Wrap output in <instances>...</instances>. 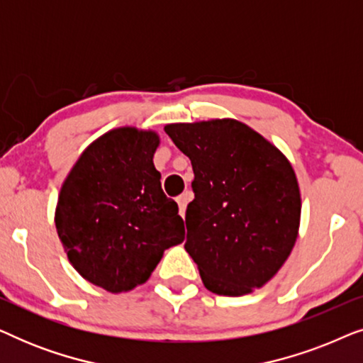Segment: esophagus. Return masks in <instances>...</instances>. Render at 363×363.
I'll use <instances>...</instances> for the list:
<instances>
[{
    "instance_id": "obj_1",
    "label": "esophagus",
    "mask_w": 363,
    "mask_h": 363,
    "mask_svg": "<svg viewBox=\"0 0 363 363\" xmlns=\"http://www.w3.org/2000/svg\"><path fill=\"white\" fill-rule=\"evenodd\" d=\"M191 200V193L190 191H185L183 195H180L177 198V203H178V208H180V216L185 218V211H186V205L188 201Z\"/></svg>"
}]
</instances>
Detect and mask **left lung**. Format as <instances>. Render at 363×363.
I'll use <instances>...</instances> for the list:
<instances>
[{
  "label": "left lung",
  "instance_id": "obj_1",
  "mask_svg": "<svg viewBox=\"0 0 363 363\" xmlns=\"http://www.w3.org/2000/svg\"><path fill=\"white\" fill-rule=\"evenodd\" d=\"M191 160L185 250L208 291L245 296L277 274L296 245L301 190L287 157L236 118L168 123Z\"/></svg>",
  "mask_w": 363,
  "mask_h": 363
}]
</instances>
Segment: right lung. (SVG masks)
<instances>
[{
  "instance_id": "1",
  "label": "right lung",
  "mask_w": 363,
  "mask_h": 363,
  "mask_svg": "<svg viewBox=\"0 0 363 363\" xmlns=\"http://www.w3.org/2000/svg\"><path fill=\"white\" fill-rule=\"evenodd\" d=\"M155 130L112 128L89 143L57 196L54 223L67 259L112 294L135 289L185 240L178 205L162 191Z\"/></svg>"
}]
</instances>
